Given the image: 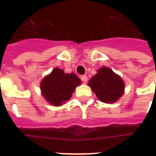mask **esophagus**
<instances>
[{
  "instance_id": "obj_1",
  "label": "esophagus",
  "mask_w": 156,
  "mask_h": 156,
  "mask_svg": "<svg viewBox=\"0 0 156 156\" xmlns=\"http://www.w3.org/2000/svg\"><path fill=\"white\" fill-rule=\"evenodd\" d=\"M80 78H81V80L83 83H87V81H88V77L86 76V75H82L81 77H80Z\"/></svg>"
}]
</instances>
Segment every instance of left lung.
Here are the masks:
<instances>
[{
    "mask_svg": "<svg viewBox=\"0 0 156 156\" xmlns=\"http://www.w3.org/2000/svg\"><path fill=\"white\" fill-rule=\"evenodd\" d=\"M89 87L100 101L115 103L120 98L124 89V81L110 68L103 67L89 80Z\"/></svg>",
    "mask_w": 156,
    "mask_h": 156,
    "instance_id": "1",
    "label": "left lung"
}]
</instances>
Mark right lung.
Returning a JSON list of instances; mask_svg holds the SVG:
<instances>
[{
    "mask_svg": "<svg viewBox=\"0 0 156 156\" xmlns=\"http://www.w3.org/2000/svg\"><path fill=\"white\" fill-rule=\"evenodd\" d=\"M80 83L81 80L74 73H64L63 70L57 68L41 81V94L51 105L60 106L70 99Z\"/></svg>",
    "mask_w": 156,
    "mask_h": 156,
    "instance_id": "1",
    "label": "right lung"
}]
</instances>
